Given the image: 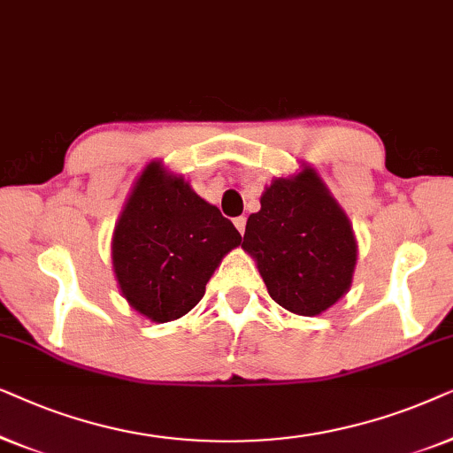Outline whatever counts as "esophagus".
<instances>
[{
  "label": "esophagus",
  "instance_id": "esophagus-1",
  "mask_svg": "<svg viewBox=\"0 0 453 453\" xmlns=\"http://www.w3.org/2000/svg\"><path fill=\"white\" fill-rule=\"evenodd\" d=\"M234 226L238 227V232H240V234H244V230H246V217H244V215L236 217V219H234Z\"/></svg>",
  "mask_w": 453,
  "mask_h": 453
}]
</instances>
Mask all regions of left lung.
Here are the masks:
<instances>
[{"label": "left lung", "mask_w": 453, "mask_h": 453, "mask_svg": "<svg viewBox=\"0 0 453 453\" xmlns=\"http://www.w3.org/2000/svg\"><path fill=\"white\" fill-rule=\"evenodd\" d=\"M242 249L255 257L269 296L289 312L315 317L352 283V226L311 167L277 178L246 221Z\"/></svg>", "instance_id": "obj_1"}]
</instances>
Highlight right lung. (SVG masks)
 I'll list each match as a JSON object with an SVG mask.
<instances>
[{
	"label": "right lung",
	"instance_id": "1",
	"mask_svg": "<svg viewBox=\"0 0 453 453\" xmlns=\"http://www.w3.org/2000/svg\"><path fill=\"white\" fill-rule=\"evenodd\" d=\"M242 236L184 178L150 164L113 232L111 258L124 298L150 321L184 317Z\"/></svg>",
	"mask_w": 453,
	"mask_h": 453
}]
</instances>
